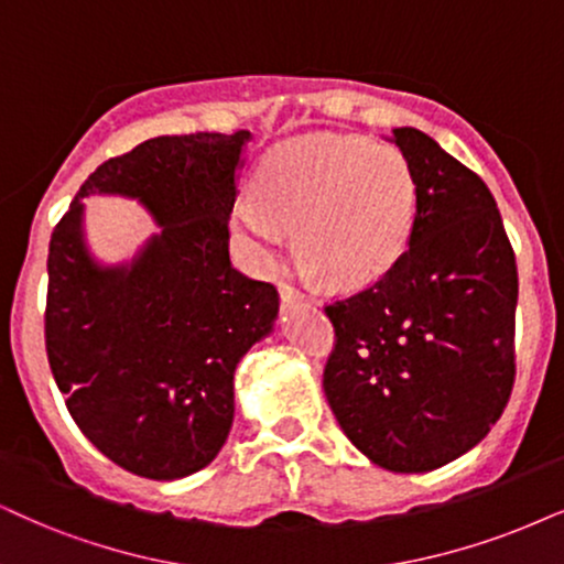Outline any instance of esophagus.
I'll list each match as a JSON object with an SVG mask.
<instances>
[{
	"mask_svg": "<svg viewBox=\"0 0 564 564\" xmlns=\"http://www.w3.org/2000/svg\"><path fill=\"white\" fill-rule=\"evenodd\" d=\"M278 291H281V302L283 304H296V302H312L310 296H304L302 291L299 289H294L291 286V283H286V281H281L278 283Z\"/></svg>",
	"mask_w": 564,
	"mask_h": 564,
	"instance_id": "esophagus-1",
	"label": "esophagus"
}]
</instances>
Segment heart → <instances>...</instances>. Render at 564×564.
Wrapping results in <instances>:
<instances>
[{"instance_id": "heart-1", "label": "heart", "mask_w": 564, "mask_h": 564, "mask_svg": "<svg viewBox=\"0 0 564 564\" xmlns=\"http://www.w3.org/2000/svg\"><path fill=\"white\" fill-rule=\"evenodd\" d=\"M416 182L393 145L338 134L281 142L262 159L254 199L234 224L260 252L296 229V258L333 289H365L388 275L409 249Z\"/></svg>"}]
</instances>
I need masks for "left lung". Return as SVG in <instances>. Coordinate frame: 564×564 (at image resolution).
<instances>
[{
  "instance_id": "8db88e82",
  "label": "left lung",
  "mask_w": 564,
  "mask_h": 564,
  "mask_svg": "<svg viewBox=\"0 0 564 564\" xmlns=\"http://www.w3.org/2000/svg\"><path fill=\"white\" fill-rule=\"evenodd\" d=\"M393 142L416 182L409 249L325 306L335 344L323 388L369 460L424 474L479 445L510 401L518 268L481 176L413 127Z\"/></svg>"
}]
</instances>
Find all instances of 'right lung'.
Wrapping results in <instances>:
<instances>
[{"label": "right lung", "instance_id": "obj_1", "mask_svg": "<svg viewBox=\"0 0 564 564\" xmlns=\"http://www.w3.org/2000/svg\"><path fill=\"white\" fill-rule=\"evenodd\" d=\"M252 138L163 134L104 161L48 241L46 354L69 416L106 458L155 481L216 458L234 422V369L273 330V283L229 258L241 151ZM140 198L162 231L106 269L82 237L83 196Z\"/></svg>", "mask_w": 564, "mask_h": 564}]
</instances>
